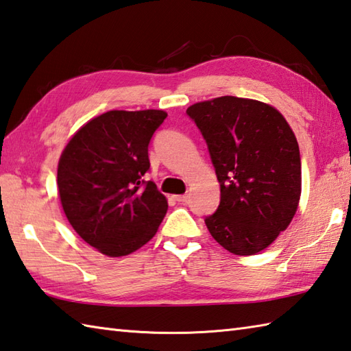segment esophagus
<instances>
[{
  "label": "esophagus",
  "mask_w": 351,
  "mask_h": 351,
  "mask_svg": "<svg viewBox=\"0 0 351 351\" xmlns=\"http://www.w3.org/2000/svg\"><path fill=\"white\" fill-rule=\"evenodd\" d=\"M175 199L178 202H187L189 201V195H178L175 196Z\"/></svg>",
  "instance_id": "obj_1"
}]
</instances>
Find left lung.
Returning a JSON list of instances; mask_svg holds the SVG:
<instances>
[{
  "label": "left lung",
  "instance_id": "1",
  "mask_svg": "<svg viewBox=\"0 0 351 351\" xmlns=\"http://www.w3.org/2000/svg\"><path fill=\"white\" fill-rule=\"evenodd\" d=\"M208 146L221 204L205 225L236 256L267 248L287 228L301 196V158L283 115L263 101L223 95L187 109Z\"/></svg>",
  "mask_w": 351,
  "mask_h": 351
}]
</instances>
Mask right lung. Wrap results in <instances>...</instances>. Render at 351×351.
<instances>
[{
  "label": "right lung",
  "instance_id": "obj_1",
  "mask_svg": "<svg viewBox=\"0 0 351 351\" xmlns=\"http://www.w3.org/2000/svg\"><path fill=\"white\" fill-rule=\"evenodd\" d=\"M167 114L108 111L82 126L60 155L58 189L68 222L109 257L141 248L167 213V199L143 176L149 143Z\"/></svg>",
  "mask_w": 351,
  "mask_h": 351
}]
</instances>
